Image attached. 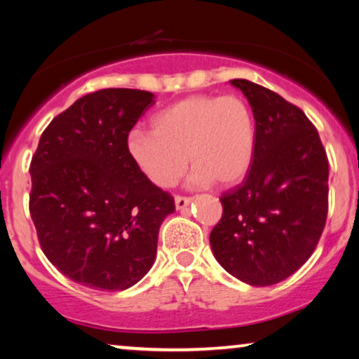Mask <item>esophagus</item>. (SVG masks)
Returning <instances> with one entry per match:
<instances>
[{
	"label": "esophagus",
	"instance_id": "1",
	"mask_svg": "<svg viewBox=\"0 0 359 359\" xmlns=\"http://www.w3.org/2000/svg\"><path fill=\"white\" fill-rule=\"evenodd\" d=\"M191 203H193V199L186 198V196H176V198H175V205H176V209H178V210L186 209Z\"/></svg>",
	"mask_w": 359,
	"mask_h": 359
}]
</instances>
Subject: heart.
Masks as SVG:
<instances>
[{
  "instance_id": "b5f03b06",
  "label": "heart",
  "mask_w": 359,
  "mask_h": 359,
  "mask_svg": "<svg viewBox=\"0 0 359 359\" xmlns=\"http://www.w3.org/2000/svg\"><path fill=\"white\" fill-rule=\"evenodd\" d=\"M151 130L135 129L127 147L139 168L158 188H171L188 165L191 186L240 181L257 145L253 112L237 95H193L150 119Z\"/></svg>"
}]
</instances>
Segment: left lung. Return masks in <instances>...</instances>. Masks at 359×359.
Instances as JSON below:
<instances>
[{
    "label": "left lung",
    "mask_w": 359,
    "mask_h": 359,
    "mask_svg": "<svg viewBox=\"0 0 359 359\" xmlns=\"http://www.w3.org/2000/svg\"><path fill=\"white\" fill-rule=\"evenodd\" d=\"M252 106L257 145L247 176L220 198L215 259L250 286H271L311 258L328 210V160L297 106L248 80H230Z\"/></svg>",
    "instance_id": "left-lung-1"
}]
</instances>
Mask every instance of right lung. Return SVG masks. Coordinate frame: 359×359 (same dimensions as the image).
Masks as SVG:
<instances>
[{
  "label": "right lung",
  "instance_id": "obj_1",
  "mask_svg": "<svg viewBox=\"0 0 359 359\" xmlns=\"http://www.w3.org/2000/svg\"><path fill=\"white\" fill-rule=\"evenodd\" d=\"M154 93L107 88L53 119L31 161L29 201L39 242L78 284L124 291L150 271L175 201L144 175L127 137Z\"/></svg>",
  "mask_w": 359,
  "mask_h": 359
}]
</instances>
